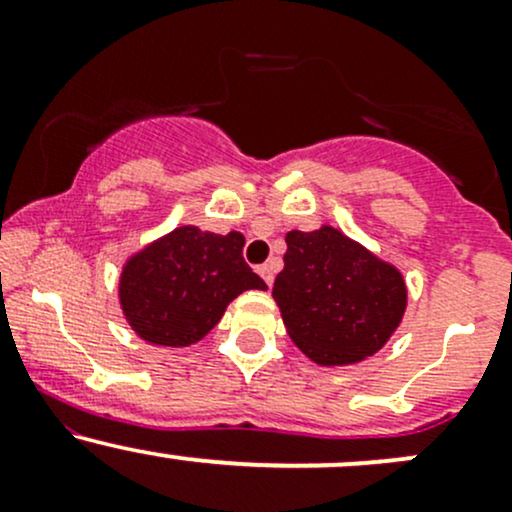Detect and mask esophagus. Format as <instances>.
<instances>
[{
    "label": "esophagus",
    "instance_id": "1",
    "mask_svg": "<svg viewBox=\"0 0 512 512\" xmlns=\"http://www.w3.org/2000/svg\"><path fill=\"white\" fill-rule=\"evenodd\" d=\"M257 272H260V276L264 279V284H267V286L274 284V272H276V264L274 262L262 264V267H257Z\"/></svg>",
    "mask_w": 512,
    "mask_h": 512
}]
</instances>
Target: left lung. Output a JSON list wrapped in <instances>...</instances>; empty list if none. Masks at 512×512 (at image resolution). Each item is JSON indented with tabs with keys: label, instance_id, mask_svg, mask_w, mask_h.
Returning a JSON list of instances; mask_svg holds the SVG:
<instances>
[{
	"label": "left lung",
	"instance_id": "1",
	"mask_svg": "<svg viewBox=\"0 0 512 512\" xmlns=\"http://www.w3.org/2000/svg\"><path fill=\"white\" fill-rule=\"evenodd\" d=\"M272 296L293 344L320 366L373 356L407 308L399 269L332 226L286 233Z\"/></svg>",
	"mask_w": 512,
	"mask_h": 512
}]
</instances>
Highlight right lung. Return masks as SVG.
Wrapping results in <instances>:
<instances>
[{
    "label": "right lung",
    "mask_w": 512,
    "mask_h": 512,
    "mask_svg": "<svg viewBox=\"0 0 512 512\" xmlns=\"http://www.w3.org/2000/svg\"><path fill=\"white\" fill-rule=\"evenodd\" d=\"M238 231L180 226L132 255L122 267L120 305L129 327L156 346L199 342L243 291L267 284L243 260Z\"/></svg>",
    "instance_id": "right-lung-1"
}]
</instances>
